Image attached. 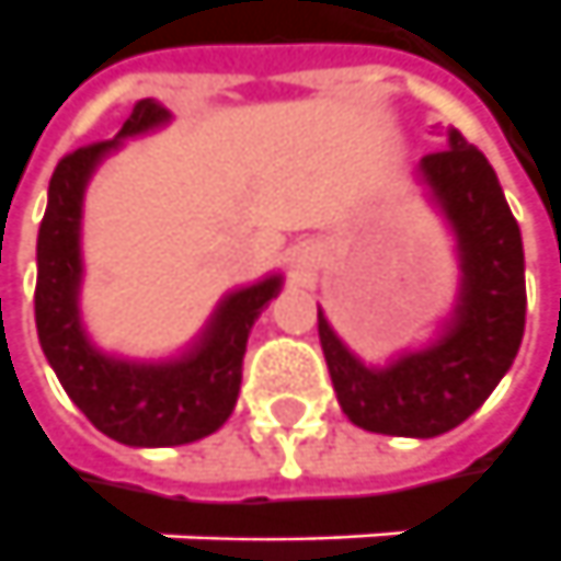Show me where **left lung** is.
Here are the masks:
<instances>
[{"mask_svg":"<svg viewBox=\"0 0 561 561\" xmlns=\"http://www.w3.org/2000/svg\"><path fill=\"white\" fill-rule=\"evenodd\" d=\"M420 179L457 234L460 296L438 340L386 367L355 358L318 311V336L342 413L367 432L435 438L494 392L525 333V253L497 172L457 129L420 160Z\"/></svg>","mask_w":561,"mask_h":561,"instance_id":"8db88e82","label":"left lung"}]
</instances>
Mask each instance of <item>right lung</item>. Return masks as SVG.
I'll return each instance as SVG.
<instances>
[{"label":"right lung","mask_w":561,"mask_h":561,"mask_svg":"<svg viewBox=\"0 0 561 561\" xmlns=\"http://www.w3.org/2000/svg\"><path fill=\"white\" fill-rule=\"evenodd\" d=\"M169 116L160 101L145 98L131 107L114 141L67 153L48 182V206L36 240V330L45 358L89 423L129 447L191 445L219 430L237 404L250 330L259 311L280 293V274L228 293L182 358L123 360L89 342L79 321L85 184L123 138L157 129Z\"/></svg>","instance_id":"add662e5"}]
</instances>
